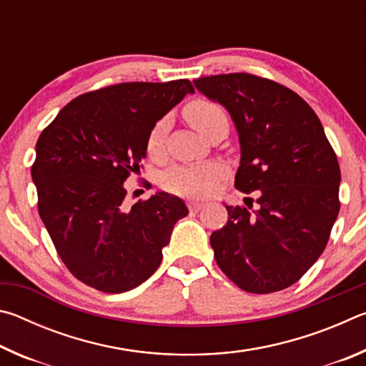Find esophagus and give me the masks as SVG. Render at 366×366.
<instances>
[{"mask_svg": "<svg viewBox=\"0 0 366 366\" xmlns=\"http://www.w3.org/2000/svg\"><path fill=\"white\" fill-rule=\"evenodd\" d=\"M203 207H205V203H203V202H198V200H189L187 202V208L190 209V212H194V213L200 212Z\"/></svg>", "mask_w": 366, "mask_h": 366, "instance_id": "esophagus-1", "label": "esophagus"}]
</instances>
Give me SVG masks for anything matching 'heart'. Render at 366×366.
<instances>
[{
  "mask_svg": "<svg viewBox=\"0 0 366 366\" xmlns=\"http://www.w3.org/2000/svg\"><path fill=\"white\" fill-rule=\"evenodd\" d=\"M184 117L192 127H195L202 135L208 137L214 129L221 126L227 127V114L219 103L208 98H195L184 108ZM168 121L159 119L153 124L147 137V154L150 158H159L163 153ZM224 174V168L219 163L202 164H177L163 172L161 187L166 192L184 197H202L212 192L216 181Z\"/></svg>",
  "mask_w": 366,
  "mask_h": 366,
  "instance_id": "1",
  "label": "heart"
}]
</instances>
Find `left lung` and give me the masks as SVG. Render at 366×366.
<instances>
[{
	"instance_id": "left-lung-1",
	"label": "left lung",
	"mask_w": 366,
	"mask_h": 366,
	"mask_svg": "<svg viewBox=\"0 0 366 366\" xmlns=\"http://www.w3.org/2000/svg\"><path fill=\"white\" fill-rule=\"evenodd\" d=\"M195 86L232 116L242 152L234 185L257 195L226 207V226L209 237L216 263L245 292L287 289L323 253L339 214L336 153L310 104L274 80L232 72Z\"/></svg>"
}]
</instances>
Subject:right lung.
<instances>
[{
	"label": "right lung",
	"mask_w": 366,
	"mask_h": 366,
	"mask_svg": "<svg viewBox=\"0 0 366 366\" xmlns=\"http://www.w3.org/2000/svg\"><path fill=\"white\" fill-rule=\"evenodd\" d=\"M194 92L187 79L86 92L36 140L39 214L66 268L86 286L119 294L147 281L187 216L181 198L166 192L127 208L124 182L139 172L153 124Z\"/></svg>",
	"instance_id": "1"
}]
</instances>
